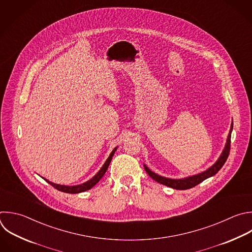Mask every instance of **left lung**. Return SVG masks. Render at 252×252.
I'll return each mask as SVG.
<instances>
[{
    "instance_id": "obj_1",
    "label": "left lung",
    "mask_w": 252,
    "mask_h": 252,
    "mask_svg": "<svg viewBox=\"0 0 252 252\" xmlns=\"http://www.w3.org/2000/svg\"><path fill=\"white\" fill-rule=\"evenodd\" d=\"M232 126H233V124H231V126H230V130H229V133H228V136L226 139V143H225V146H224L220 158L217 160V162L213 166L210 167L208 170H206L202 173H199L197 175L190 176V177L183 178V179H170V178L162 177V176L152 172L146 165H144V169H145L146 173L156 182H158L162 185H165L167 187L176 189V190H187V189L195 187L196 185L200 184L204 180L216 175L220 171L221 167L223 166V164L225 163V161L228 157V154H229V150H230V136H231Z\"/></svg>"
}]
</instances>
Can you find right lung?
Returning a JSON list of instances; mask_svg holds the SVG:
<instances>
[{
    "instance_id": "right-lung-1",
    "label": "right lung",
    "mask_w": 252,
    "mask_h": 252,
    "mask_svg": "<svg viewBox=\"0 0 252 252\" xmlns=\"http://www.w3.org/2000/svg\"><path fill=\"white\" fill-rule=\"evenodd\" d=\"M117 148H118V147H115V148L113 149V151L111 152L110 156L108 157V159L106 160L105 164L103 165L102 168L99 170V172H98L92 179L88 180V181L85 182V183L80 184V185H76V186H65V185H59V184L52 183V182H50V181H48V180H46V179H44V180H45L47 183H49L52 187H54L55 189H57L58 191H61V192H64V193L77 194V193H81V192H85V191H87V190H90V189L93 188V187L101 180V178L105 175V173H106V171H107V169H108V167H109V165H110V163H111V160H112V158H113V156H114V154H115Z\"/></svg>"
}]
</instances>
